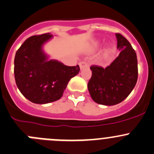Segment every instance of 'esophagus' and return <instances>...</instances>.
I'll return each mask as SVG.
<instances>
[{
    "instance_id": "esophagus-1",
    "label": "esophagus",
    "mask_w": 154,
    "mask_h": 154,
    "mask_svg": "<svg viewBox=\"0 0 154 154\" xmlns=\"http://www.w3.org/2000/svg\"><path fill=\"white\" fill-rule=\"evenodd\" d=\"M79 65H80V69H83L85 68H89V65H88L87 62H81L79 63Z\"/></svg>"
}]
</instances>
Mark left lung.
I'll use <instances>...</instances> for the list:
<instances>
[{
	"mask_svg": "<svg viewBox=\"0 0 154 154\" xmlns=\"http://www.w3.org/2000/svg\"><path fill=\"white\" fill-rule=\"evenodd\" d=\"M119 56L105 68L92 65L88 89L92 100L103 105H115L126 99L138 80L136 53L122 34H116Z\"/></svg>",
	"mask_w": 154,
	"mask_h": 154,
	"instance_id": "1",
	"label": "left lung"
}]
</instances>
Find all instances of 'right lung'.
<instances>
[{
  "mask_svg": "<svg viewBox=\"0 0 154 154\" xmlns=\"http://www.w3.org/2000/svg\"><path fill=\"white\" fill-rule=\"evenodd\" d=\"M53 35L28 37L16 51L14 75L21 93L31 102L47 104L62 98L68 82L80 71V67L67 66L57 60H48L43 46Z\"/></svg>",
  "mask_w": 154,
  "mask_h": 154,
  "instance_id": "add662e5",
  "label": "right lung"
}]
</instances>
